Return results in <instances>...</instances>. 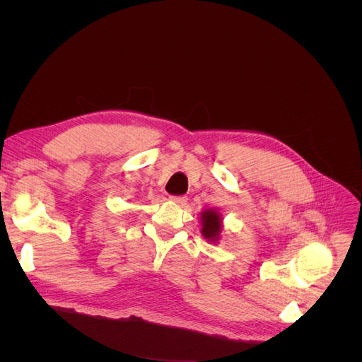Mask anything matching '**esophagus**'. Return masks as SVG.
I'll list each match as a JSON object with an SVG mask.
<instances>
[{
	"label": "esophagus",
	"instance_id": "obj_1",
	"mask_svg": "<svg viewBox=\"0 0 362 362\" xmlns=\"http://www.w3.org/2000/svg\"><path fill=\"white\" fill-rule=\"evenodd\" d=\"M170 201L175 202V204H178V205H185V202H187V198H185V196H172Z\"/></svg>",
	"mask_w": 362,
	"mask_h": 362
}]
</instances>
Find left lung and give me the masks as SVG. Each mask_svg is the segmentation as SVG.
<instances>
[{
  "instance_id": "8db88e82",
  "label": "left lung",
  "mask_w": 362,
  "mask_h": 362,
  "mask_svg": "<svg viewBox=\"0 0 362 362\" xmlns=\"http://www.w3.org/2000/svg\"><path fill=\"white\" fill-rule=\"evenodd\" d=\"M222 216L216 208H208L201 213V234L208 242L217 243L222 234Z\"/></svg>"
}]
</instances>
